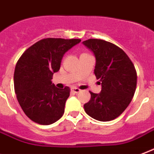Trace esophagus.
Instances as JSON below:
<instances>
[{
  "label": "esophagus",
  "mask_w": 154,
  "mask_h": 154,
  "mask_svg": "<svg viewBox=\"0 0 154 154\" xmlns=\"http://www.w3.org/2000/svg\"><path fill=\"white\" fill-rule=\"evenodd\" d=\"M71 91H74L75 93H79V92H80V89L78 88H75V87H73V88H71Z\"/></svg>",
  "instance_id": "1"
}]
</instances>
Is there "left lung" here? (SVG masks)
<instances>
[{
	"instance_id": "left-lung-1",
	"label": "left lung",
	"mask_w": 154,
	"mask_h": 154,
	"mask_svg": "<svg viewBox=\"0 0 154 154\" xmlns=\"http://www.w3.org/2000/svg\"><path fill=\"white\" fill-rule=\"evenodd\" d=\"M96 57L94 73L102 85L100 93L91 94L84 110L91 117L109 121L118 117L132 101L137 87V71L133 62L119 46L102 39L83 42Z\"/></svg>"
}]
</instances>
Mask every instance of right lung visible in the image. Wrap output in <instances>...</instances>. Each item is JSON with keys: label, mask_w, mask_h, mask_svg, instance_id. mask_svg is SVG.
<instances>
[{"label": "right lung", "mask_w": 154, "mask_h": 154, "mask_svg": "<svg viewBox=\"0 0 154 154\" xmlns=\"http://www.w3.org/2000/svg\"><path fill=\"white\" fill-rule=\"evenodd\" d=\"M80 39L48 38L37 42L17 61L14 71V90L22 110L34 122L48 125L64 113L71 89L56 88L51 79L59 71L66 51Z\"/></svg>", "instance_id": "1"}]
</instances>
